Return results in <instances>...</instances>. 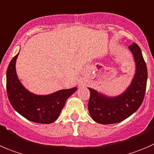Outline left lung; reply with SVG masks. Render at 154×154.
Returning <instances> with one entry per match:
<instances>
[{
    "label": "left lung",
    "mask_w": 154,
    "mask_h": 154,
    "mask_svg": "<svg viewBox=\"0 0 154 154\" xmlns=\"http://www.w3.org/2000/svg\"><path fill=\"white\" fill-rule=\"evenodd\" d=\"M129 48L133 54L136 70L130 86L123 94L117 97H107L88 88L90 92L88 110L96 123H120L135 113L144 100L147 80V66L138 44L133 43Z\"/></svg>",
    "instance_id": "8db88e82"
}]
</instances>
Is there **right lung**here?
<instances>
[{"instance_id":"add662e5","label":"right lung","mask_w":154,"mask_h":154,"mask_svg":"<svg viewBox=\"0 0 154 154\" xmlns=\"http://www.w3.org/2000/svg\"><path fill=\"white\" fill-rule=\"evenodd\" d=\"M19 53L13 58L7 71V92L13 108L27 120L37 123H52L57 120L66 100L77 87L62 89L50 95H38L27 90L19 82L16 71Z\"/></svg>"}]
</instances>
